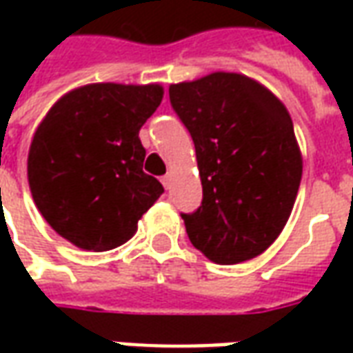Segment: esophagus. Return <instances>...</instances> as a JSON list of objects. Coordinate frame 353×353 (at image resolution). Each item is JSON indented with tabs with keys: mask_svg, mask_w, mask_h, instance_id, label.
I'll return each instance as SVG.
<instances>
[{
	"mask_svg": "<svg viewBox=\"0 0 353 353\" xmlns=\"http://www.w3.org/2000/svg\"><path fill=\"white\" fill-rule=\"evenodd\" d=\"M162 185H164V189H170V185H172V174H166V176L161 179Z\"/></svg>",
	"mask_w": 353,
	"mask_h": 353,
	"instance_id": "esophagus-1",
	"label": "esophagus"
}]
</instances>
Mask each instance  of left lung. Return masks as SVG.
<instances>
[{"label": "left lung", "instance_id": "left-lung-1", "mask_svg": "<svg viewBox=\"0 0 353 353\" xmlns=\"http://www.w3.org/2000/svg\"><path fill=\"white\" fill-rule=\"evenodd\" d=\"M191 132L202 206L183 214L191 244L217 265L266 252L285 227L303 177L288 108L259 81L232 72L170 85Z\"/></svg>", "mask_w": 353, "mask_h": 353}]
</instances>
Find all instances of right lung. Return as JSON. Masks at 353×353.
<instances>
[{
	"mask_svg": "<svg viewBox=\"0 0 353 353\" xmlns=\"http://www.w3.org/2000/svg\"><path fill=\"white\" fill-rule=\"evenodd\" d=\"M159 83H88L60 96L35 128L28 183L58 234L87 252L128 242L164 189L143 172L139 128L161 105Z\"/></svg>",
	"mask_w": 353,
	"mask_h": 353,
	"instance_id": "right-lung-1",
	"label": "right lung"
}]
</instances>
